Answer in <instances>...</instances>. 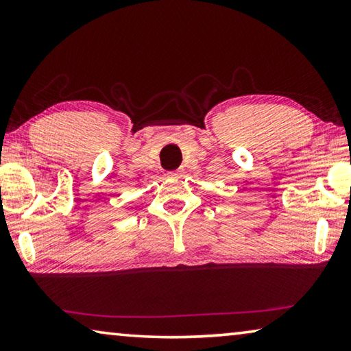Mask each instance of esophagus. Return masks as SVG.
Segmentation results:
<instances>
[{
  "instance_id": "obj_1",
  "label": "esophagus",
  "mask_w": 351,
  "mask_h": 351,
  "mask_svg": "<svg viewBox=\"0 0 351 351\" xmlns=\"http://www.w3.org/2000/svg\"><path fill=\"white\" fill-rule=\"evenodd\" d=\"M180 175H181L180 171H170V173H169L170 178H176V176H180Z\"/></svg>"
}]
</instances>
